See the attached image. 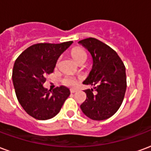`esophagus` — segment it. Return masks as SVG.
Here are the masks:
<instances>
[{
    "label": "esophagus",
    "mask_w": 151,
    "mask_h": 151,
    "mask_svg": "<svg viewBox=\"0 0 151 151\" xmlns=\"http://www.w3.org/2000/svg\"><path fill=\"white\" fill-rule=\"evenodd\" d=\"M76 92H77V90H70V93H74Z\"/></svg>",
    "instance_id": "34e87169"
}]
</instances>
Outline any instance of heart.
Masks as SVG:
<instances>
[{"label": "heart", "instance_id": "obj_1", "mask_svg": "<svg viewBox=\"0 0 151 151\" xmlns=\"http://www.w3.org/2000/svg\"><path fill=\"white\" fill-rule=\"evenodd\" d=\"M71 55H72L73 58L74 59L76 62H78V64L82 61H86L87 59L86 53L80 48L73 49L71 51ZM63 82L67 86L73 87L78 84V80L74 78H71V77H65L63 79Z\"/></svg>", "mask_w": 151, "mask_h": 151}]
</instances>
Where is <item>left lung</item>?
I'll use <instances>...</instances> for the list:
<instances>
[{
    "label": "left lung",
    "mask_w": 151,
    "mask_h": 151,
    "mask_svg": "<svg viewBox=\"0 0 151 151\" xmlns=\"http://www.w3.org/2000/svg\"><path fill=\"white\" fill-rule=\"evenodd\" d=\"M78 43L90 52L93 59L92 69L83 81L93 88L84 90L86 100L81 105V110L92 120H106L122 103L127 90L126 68L118 53L103 42L90 37Z\"/></svg>",
    "instance_id": "obj_1"
}]
</instances>
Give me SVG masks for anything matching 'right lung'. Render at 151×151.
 Wrapping results in <instances>:
<instances>
[{"label": "right lung", "instance_id": "obj_1", "mask_svg": "<svg viewBox=\"0 0 151 151\" xmlns=\"http://www.w3.org/2000/svg\"><path fill=\"white\" fill-rule=\"evenodd\" d=\"M73 44L40 43L33 45L19 56L13 70L17 98L28 114L37 120L55 117L70 96V89L61 86L50 91L43 86L45 76L53 72L60 56Z\"/></svg>", "mask_w": 151, "mask_h": 151}]
</instances>
